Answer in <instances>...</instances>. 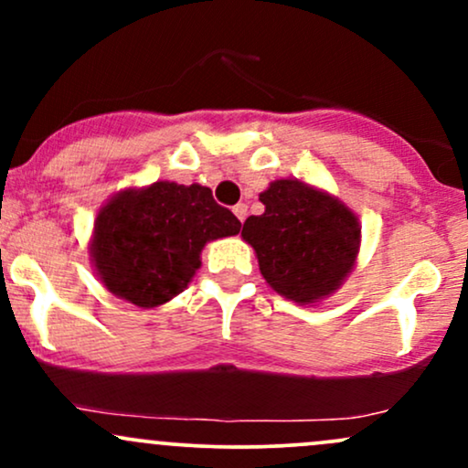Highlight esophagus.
<instances>
[{
	"mask_svg": "<svg viewBox=\"0 0 468 468\" xmlns=\"http://www.w3.org/2000/svg\"><path fill=\"white\" fill-rule=\"evenodd\" d=\"M233 213H235V218L239 219V222H244V219H246V213H249V207H246L244 202L235 204V207H233Z\"/></svg>",
	"mask_w": 468,
	"mask_h": 468,
	"instance_id": "obj_1",
	"label": "esophagus"
}]
</instances>
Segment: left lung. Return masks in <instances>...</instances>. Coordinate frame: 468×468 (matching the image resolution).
Here are the masks:
<instances>
[{"mask_svg":"<svg viewBox=\"0 0 468 468\" xmlns=\"http://www.w3.org/2000/svg\"><path fill=\"white\" fill-rule=\"evenodd\" d=\"M266 211L241 229L261 275L283 297L313 303L341 286L358 252L356 216L299 180H277L261 193Z\"/></svg>","mask_w":468,"mask_h":468,"instance_id":"obj_1","label":"left lung"}]
</instances>
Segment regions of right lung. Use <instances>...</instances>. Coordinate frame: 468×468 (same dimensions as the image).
<instances>
[{
  "mask_svg": "<svg viewBox=\"0 0 468 468\" xmlns=\"http://www.w3.org/2000/svg\"><path fill=\"white\" fill-rule=\"evenodd\" d=\"M239 229V219L213 200L208 186L155 182L118 193L101 208L94 266L116 297L154 308L186 288L207 241L238 235Z\"/></svg>",
  "mask_w": 468,
  "mask_h": 468,
  "instance_id": "1",
  "label": "right lung"
}]
</instances>
